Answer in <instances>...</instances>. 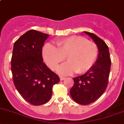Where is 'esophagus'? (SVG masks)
<instances>
[{
	"instance_id": "obj_1",
	"label": "esophagus",
	"mask_w": 124,
	"mask_h": 124,
	"mask_svg": "<svg viewBox=\"0 0 124 124\" xmlns=\"http://www.w3.org/2000/svg\"><path fill=\"white\" fill-rule=\"evenodd\" d=\"M65 79V78H63V77H62V76L60 77V80H63Z\"/></svg>"
}]
</instances>
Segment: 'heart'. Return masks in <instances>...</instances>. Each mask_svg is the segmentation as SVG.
Wrapping results in <instances>:
<instances>
[{
    "instance_id": "b5f03b06",
    "label": "heart",
    "mask_w": 124,
    "mask_h": 124,
    "mask_svg": "<svg viewBox=\"0 0 124 124\" xmlns=\"http://www.w3.org/2000/svg\"><path fill=\"white\" fill-rule=\"evenodd\" d=\"M42 55L45 63L52 70L57 68L66 56L68 62L57 69L61 75L71 74L74 71L82 74L94 65L98 56V48L94 43L84 38L70 36L57 41L56 47L50 44H45Z\"/></svg>"
}]
</instances>
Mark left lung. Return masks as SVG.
I'll return each mask as SVG.
<instances>
[{"label": "left lung", "instance_id": "left-lung-1", "mask_svg": "<svg viewBox=\"0 0 124 124\" xmlns=\"http://www.w3.org/2000/svg\"><path fill=\"white\" fill-rule=\"evenodd\" d=\"M97 45L98 57L94 64L80 76L74 78L71 88L72 99L81 105H88L99 99L105 91L108 82L111 59L108 47L105 42L93 33L84 31Z\"/></svg>", "mask_w": 124, "mask_h": 124}]
</instances>
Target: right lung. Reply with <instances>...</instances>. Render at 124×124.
Listing matches in <instances>:
<instances>
[{"instance_id":"add662e5","label":"right lung","mask_w":124,"mask_h":124,"mask_svg":"<svg viewBox=\"0 0 124 124\" xmlns=\"http://www.w3.org/2000/svg\"><path fill=\"white\" fill-rule=\"evenodd\" d=\"M48 34L30 30L15 42L11 58L14 84L22 98L33 105L47 102L59 77L43 62L42 47Z\"/></svg>"}]
</instances>
